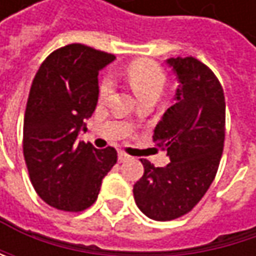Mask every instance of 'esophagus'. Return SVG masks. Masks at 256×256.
Masks as SVG:
<instances>
[{
  "label": "esophagus",
  "mask_w": 256,
  "mask_h": 256,
  "mask_svg": "<svg viewBox=\"0 0 256 256\" xmlns=\"http://www.w3.org/2000/svg\"><path fill=\"white\" fill-rule=\"evenodd\" d=\"M128 158H130V156H128L126 152H123V151H118V162H120V163H123V162H128Z\"/></svg>",
  "instance_id": "esophagus-1"
}]
</instances>
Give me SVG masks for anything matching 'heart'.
I'll return each mask as SVG.
<instances>
[{
	"label": "heart",
	"mask_w": 256,
	"mask_h": 256,
	"mask_svg": "<svg viewBox=\"0 0 256 256\" xmlns=\"http://www.w3.org/2000/svg\"><path fill=\"white\" fill-rule=\"evenodd\" d=\"M126 78L139 99H144L150 94H160L166 81V76L162 66L148 59L132 62L126 70ZM112 90L114 80L106 76L99 86V94L102 99H105L112 93Z\"/></svg>",
	"instance_id": "obj_1"
}]
</instances>
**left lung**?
Wrapping results in <instances>:
<instances>
[{"mask_svg":"<svg viewBox=\"0 0 256 256\" xmlns=\"http://www.w3.org/2000/svg\"><path fill=\"white\" fill-rule=\"evenodd\" d=\"M166 64L179 86L172 105L154 130V142L170 163L156 168L140 158L144 175L133 197L144 215L170 221L188 214L214 182L226 139V98L215 74L200 60L172 58Z\"/></svg>","mask_w":256,"mask_h":256,"instance_id":"left-lung-1","label":"left lung"}]
</instances>
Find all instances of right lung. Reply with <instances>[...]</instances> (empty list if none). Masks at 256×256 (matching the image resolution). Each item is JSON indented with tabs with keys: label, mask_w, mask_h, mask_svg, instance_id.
<instances>
[{
	"label": "right lung",
	"mask_w": 256,
	"mask_h": 256,
	"mask_svg": "<svg viewBox=\"0 0 256 256\" xmlns=\"http://www.w3.org/2000/svg\"><path fill=\"white\" fill-rule=\"evenodd\" d=\"M114 59L84 44H70L53 52L32 81L24 156L36 194L59 210L90 208L117 163L114 148L96 150L78 139L98 105L99 71Z\"/></svg>",
	"instance_id": "right-lung-1"
}]
</instances>
